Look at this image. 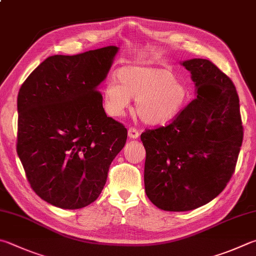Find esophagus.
Segmentation results:
<instances>
[{"label":"esophagus","instance_id":"obj_1","mask_svg":"<svg viewBox=\"0 0 256 256\" xmlns=\"http://www.w3.org/2000/svg\"><path fill=\"white\" fill-rule=\"evenodd\" d=\"M128 132L130 138H138V136H140V133H138V131L136 128H130Z\"/></svg>","mask_w":256,"mask_h":256}]
</instances>
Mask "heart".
I'll use <instances>...</instances> for the list:
<instances>
[{
	"instance_id": "heart-1",
	"label": "heart",
	"mask_w": 256,
	"mask_h": 256,
	"mask_svg": "<svg viewBox=\"0 0 256 256\" xmlns=\"http://www.w3.org/2000/svg\"><path fill=\"white\" fill-rule=\"evenodd\" d=\"M118 82L104 87L106 110L120 116L136 100V113L148 125L166 124L176 118L190 100L189 86L164 67L128 64L116 74Z\"/></svg>"
}]
</instances>
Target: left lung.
<instances>
[{
    "mask_svg": "<svg viewBox=\"0 0 256 256\" xmlns=\"http://www.w3.org/2000/svg\"><path fill=\"white\" fill-rule=\"evenodd\" d=\"M197 97L166 126L146 130L144 186L153 205L187 212L220 194L234 174L243 141L233 82L207 59L181 62Z\"/></svg>",
    "mask_w": 256,
    "mask_h": 256,
    "instance_id": "1",
    "label": "left lung"
}]
</instances>
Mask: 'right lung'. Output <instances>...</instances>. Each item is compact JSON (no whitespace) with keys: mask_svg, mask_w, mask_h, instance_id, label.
<instances>
[{"mask_svg":"<svg viewBox=\"0 0 256 256\" xmlns=\"http://www.w3.org/2000/svg\"><path fill=\"white\" fill-rule=\"evenodd\" d=\"M118 51L51 56L18 90V156L34 192L56 207L95 202L126 142L128 130L106 115L97 90Z\"/></svg>","mask_w":256,"mask_h":256,"instance_id":"add662e5","label":"right lung"}]
</instances>
